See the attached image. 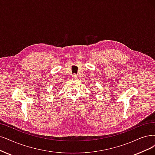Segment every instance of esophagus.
<instances>
[{
  "label": "esophagus",
  "mask_w": 155,
  "mask_h": 155,
  "mask_svg": "<svg viewBox=\"0 0 155 155\" xmlns=\"http://www.w3.org/2000/svg\"><path fill=\"white\" fill-rule=\"evenodd\" d=\"M77 77H78V75H77V74H73V75H72V78L73 79H76V78H77Z\"/></svg>",
  "instance_id": "obj_1"
}]
</instances>
